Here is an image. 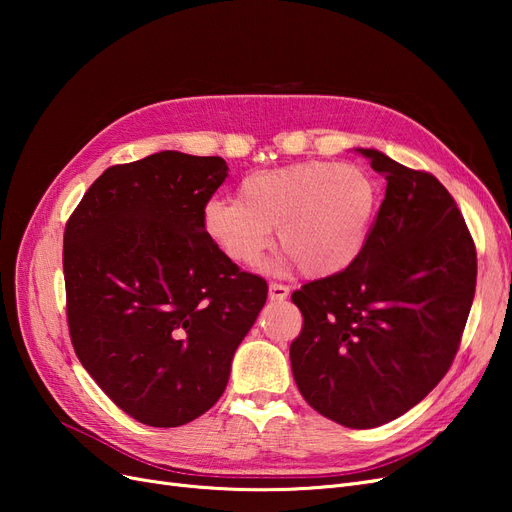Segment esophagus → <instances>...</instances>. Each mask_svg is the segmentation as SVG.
I'll list each match as a JSON object with an SVG mask.
<instances>
[{"label":"esophagus","instance_id":"34e87169","mask_svg":"<svg viewBox=\"0 0 512 512\" xmlns=\"http://www.w3.org/2000/svg\"><path fill=\"white\" fill-rule=\"evenodd\" d=\"M288 294H290V288L288 286H284V284H269V299L271 301H284V299H288Z\"/></svg>","mask_w":512,"mask_h":512}]
</instances>
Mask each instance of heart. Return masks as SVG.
<instances>
[{
	"mask_svg": "<svg viewBox=\"0 0 512 512\" xmlns=\"http://www.w3.org/2000/svg\"><path fill=\"white\" fill-rule=\"evenodd\" d=\"M378 209V185L359 164L299 162L239 183V200L205 205L209 239L237 265H258L277 247L307 277L348 269L361 256Z\"/></svg>",
	"mask_w": 512,
	"mask_h": 512,
	"instance_id": "1",
	"label": "heart"
}]
</instances>
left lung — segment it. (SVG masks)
<instances>
[{
    "instance_id": "left-lung-1",
    "label": "left lung",
    "mask_w": 512,
    "mask_h": 512,
    "mask_svg": "<svg viewBox=\"0 0 512 512\" xmlns=\"http://www.w3.org/2000/svg\"><path fill=\"white\" fill-rule=\"evenodd\" d=\"M359 151L386 194L361 256L292 292L303 329L290 365L316 412L371 429L414 408L451 369L474 301L476 247L436 177Z\"/></svg>"
}]
</instances>
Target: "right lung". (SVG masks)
Listing matches in <instances>:
<instances>
[{
  "mask_svg": "<svg viewBox=\"0 0 512 512\" xmlns=\"http://www.w3.org/2000/svg\"><path fill=\"white\" fill-rule=\"evenodd\" d=\"M228 177L218 156L160 151L106 168L64 232L76 356L115 406L151 427L205 414L267 301L203 226Z\"/></svg>",
  "mask_w": 512,
  "mask_h": 512,
  "instance_id": "1",
  "label": "right lung"
}]
</instances>
